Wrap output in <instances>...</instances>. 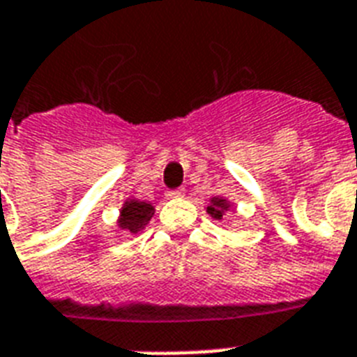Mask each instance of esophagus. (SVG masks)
<instances>
[{"label": "esophagus", "mask_w": 357, "mask_h": 357, "mask_svg": "<svg viewBox=\"0 0 357 357\" xmlns=\"http://www.w3.org/2000/svg\"><path fill=\"white\" fill-rule=\"evenodd\" d=\"M167 196H168V198H181V196H185V189H174V190H168Z\"/></svg>", "instance_id": "1"}]
</instances>
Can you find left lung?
<instances>
[{"label":"left lung","mask_w":357,"mask_h":357,"mask_svg":"<svg viewBox=\"0 0 357 357\" xmlns=\"http://www.w3.org/2000/svg\"><path fill=\"white\" fill-rule=\"evenodd\" d=\"M231 209V202L224 196H213L211 204L206 207L207 215H211L215 220H222V217Z\"/></svg>","instance_id":"1"}]
</instances>
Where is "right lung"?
Here are the masks:
<instances>
[{
  "label": "right lung",
  "instance_id": "1",
  "mask_svg": "<svg viewBox=\"0 0 357 357\" xmlns=\"http://www.w3.org/2000/svg\"><path fill=\"white\" fill-rule=\"evenodd\" d=\"M153 213H155V206H153V204L139 200V198H135V196H129V198L123 200L122 207H120L116 226H119L122 231L137 235L148 226V222H150L151 217H153Z\"/></svg>",
  "mask_w": 357,
  "mask_h": 357
}]
</instances>
